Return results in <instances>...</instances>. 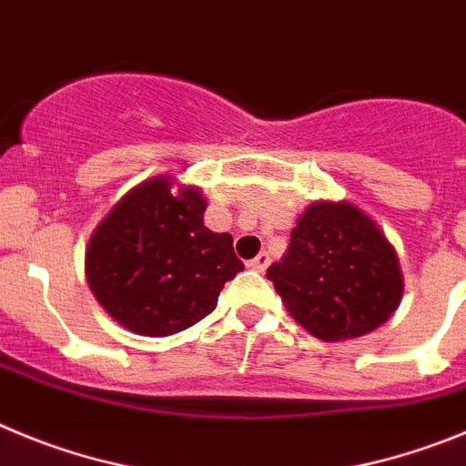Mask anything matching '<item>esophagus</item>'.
Masks as SVG:
<instances>
[{
	"instance_id": "obj_1",
	"label": "esophagus",
	"mask_w": 466,
	"mask_h": 466,
	"mask_svg": "<svg viewBox=\"0 0 466 466\" xmlns=\"http://www.w3.org/2000/svg\"><path fill=\"white\" fill-rule=\"evenodd\" d=\"M269 262H271V258H269V253H259L258 258H253L250 259L248 264H246V267H248V269H255V271H264L267 269V267H269Z\"/></svg>"
}]
</instances>
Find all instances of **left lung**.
<instances>
[{"label": "left lung", "instance_id": "1", "mask_svg": "<svg viewBox=\"0 0 466 466\" xmlns=\"http://www.w3.org/2000/svg\"><path fill=\"white\" fill-rule=\"evenodd\" d=\"M267 279L306 332L329 343L374 332L404 295L397 250L371 216L346 199L309 204Z\"/></svg>", "mask_w": 466, "mask_h": 466}]
</instances>
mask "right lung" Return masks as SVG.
<instances>
[{
  "label": "right lung",
  "mask_w": 466,
  "mask_h": 466,
  "mask_svg": "<svg viewBox=\"0 0 466 466\" xmlns=\"http://www.w3.org/2000/svg\"><path fill=\"white\" fill-rule=\"evenodd\" d=\"M207 197L171 174L134 186L86 248V279L104 311L141 337L183 332L216 309L243 269L232 234L204 225Z\"/></svg>",
  "instance_id": "1"
}]
</instances>
